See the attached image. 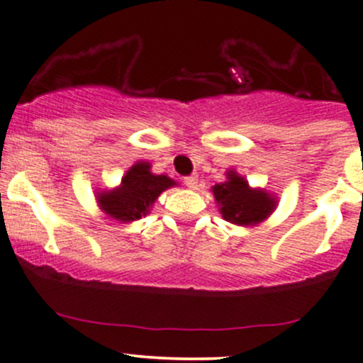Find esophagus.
Segmentation results:
<instances>
[{"instance_id":"esophagus-1","label":"esophagus","mask_w":363,"mask_h":363,"mask_svg":"<svg viewBox=\"0 0 363 363\" xmlns=\"http://www.w3.org/2000/svg\"><path fill=\"white\" fill-rule=\"evenodd\" d=\"M183 182H185V185L189 186V189H197V177H186L183 178Z\"/></svg>"}]
</instances>
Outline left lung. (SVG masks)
<instances>
[{
  "label": "left lung",
  "instance_id": "left-lung-1",
  "mask_svg": "<svg viewBox=\"0 0 363 363\" xmlns=\"http://www.w3.org/2000/svg\"><path fill=\"white\" fill-rule=\"evenodd\" d=\"M223 220L236 225H257L276 208V199L262 189H252L236 171L227 173V182L211 189Z\"/></svg>",
  "mask_w": 363,
  "mask_h": 363
}]
</instances>
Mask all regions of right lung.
Segmentation results:
<instances>
[{
    "label": "right lung",
    "mask_w": 363,
    "mask_h": 363,
    "mask_svg": "<svg viewBox=\"0 0 363 363\" xmlns=\"http://www.w3.org/2000/svg\"><path fill=\"white\" fill-rule=\"evenodd\" d=\"M174 185L177 182L166 174H154L150 164L140 160L127 171L117 189L98 192V204L110 218L129 223L148 215L157 197Z\"/></svg>",
    "instance_id": "1"
}]
</instances>
